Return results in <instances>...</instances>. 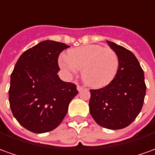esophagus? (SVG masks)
Returning <instances> with one entry per match:
<instances>
[{"mask_svg":"<svg viewBox=\"0 0 155 155\" xmlns=\"http://www.w3.org/2000/svg\"><path fill=\"white\" fill-rule=\"evenodd\" d=\"M83 89H85V88H84L83 86H81V85H78V86H77V90H78V91H82Z\"/></svg>","mask_w":155,"mask_h":155,"instance_id":"esophagus-1","label":"esophagus"}]
</instances>
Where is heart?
Instances as JSON below:
<instances>
[{
	"label": "heart",
	"instance_id": "obj_1",
	"mask_svg": "<svg viewBox=\"0 0 155 155\" xmlns=\"http://www.w3.org/2000/svg\"><path fill=\"white\" fill-rule=\"evenodd\" d=\"M59 65L66 73L81 70L83 81L92 87H102L109 84L115 77L120 60L111 48L99 45H87L68 51L67 57L59 59Z\"/></svg>",
	"mask_w": 155,
	"mask_h": 155
}]
</instances>
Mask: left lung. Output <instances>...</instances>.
Segmentation results:
<instances>
[{"mask_svg":"<svg viewBox=\"0 0 155 155\" xmlns=\"http://www.w3.org/2000/svg\"><path fill=\"white\" fill-rule=\"evenodd\" d=\"M107 42L119 57V69L108 85L90 90L89 107L97 125L119 130L130 125L139 114L146 94V84L143 70L135 55L125 47Z\"/></svg>","mask_w":155,"mask_h":155,"instance_id":"8db88e82","label":"left lung"}]
</instances>
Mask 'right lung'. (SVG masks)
I'll use <instances>...</instances> for the list:
<instances>
[{
  "label": "right lung",
  "instance_id": "1",
  "mask_svg": "<svg viewBox=\"0 0 155 155\" xmlns=\"http://www.w3.org/2000/svg\"><path fill=\"white\" fill-rule=\"evenodd\" d=\"M69 47L54 41L40 42L20 56L12 73V113L34 133L48 132L59 126L70 101L78 94L75 84L63 81L57 74L58 56Z\"/></svg>",
  "mask_w": 155,
  "mask_h": 155
}]
</instances>
